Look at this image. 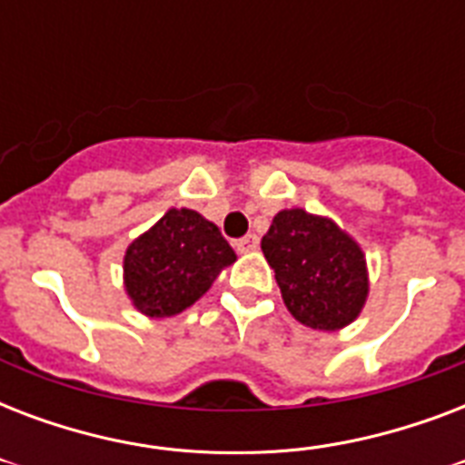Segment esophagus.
<instances>
[{"label": "esophagus", "mask_w": 465, "mask_h": 465, "mask_svg": "<svg viewBox=\"0 0 465 465\" xmlns=\"http://www.w3.org/2000/svg\"><path fill=\"white\" fill-rule=\"evenodd\" d=\"M233 246H236V251H239V253H251V251H255V248H258V236H255V233H246V236L236 241Z\"/></svg>", "instance_id": "34e87169"}]
</instances>
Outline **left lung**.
<instances>
[{"label": "left lung", "instance_id": "8db88e82", "mask_svg": "<svg viewBox=\"0 0 465 465\" xmlns=\"http://www.w3.org/2000/svg\"><path fill=\"white\" fill-rule=\"evenodd\" d=\"M261 248L299 323L332 332L360 318L369 297L367 255L338 222L302 207L280 210Z\"/></svg>", "mask_w": 465, "mask_h": 465}]
</instances>
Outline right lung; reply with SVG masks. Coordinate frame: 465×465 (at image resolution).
I'll return each mask as SVG.
<instances>
[{"label": "right lung", "mask_w": 465, "mask_h": 465, "mask_svg": "<svg viewBox=\"0 0 465 465\" xmlns=\"http://www.w3.org/2000/svg\"><path fill=\"white\" fill-rule=\"evenodd\" d=\"M236 253L219 226L188 207H171L125 248L123 287L147 318H171L193 306Z\"/></svg>", "instance_id": "1"}]
</instances>
